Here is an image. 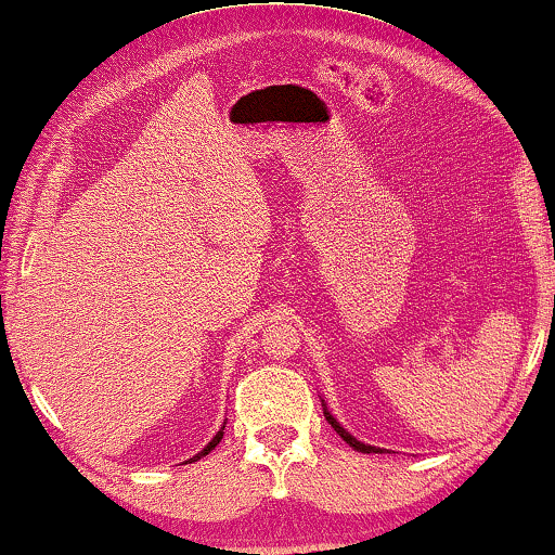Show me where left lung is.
I'll return each mask as SVG.
<instances>
[{
  "label": "left lung",
  "mask_w": 555,
  "mask_h": 555,
  "mask_svg": "<svg viewBox=\"0 0 555 555\" xmlns=\"http://www.w3.org/2000/svg\"><path fill=\"white\" fill-rule=\"evenodd\" d=\"M323 416H325V422H328L331 427L338 431L340 439H344V442H346L348 447H353L356 452H363V454H371V452H384V450H378V447H371V444H363V442H359V439H356V437L351 435V431L344 429V424H340V422L336 420V416H333V414L328 412V406H325V401H323Z\"/></svg>",
  "instance_id": "8db88e82"
}]
</instances>
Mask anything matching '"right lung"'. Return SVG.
I'll list each match as a JSON object with an SVG mask.
<instances>
[{
  "label": "right lung",
  "mask_w": 555,
  "mask_h": 555,
  "mask_svg": "<svg viewBox=\"0 0 555 555\" xmlns=\"http://www.w3.org/2000/svg\"><path fill=\"white\" fill-rule=\"evenodd\" d=\"M224 424H227V422H224ZM222 437H224V427H219V431H217V435L209 439V444H207V447H204V450H202V452H196V454H194V457H189L186 462H196V460L207 457V454H209L211 450H215V447H217L219 442H222Z\"/></svg>",
  "instance_id": "right-lung-1"
}]
</instances>
